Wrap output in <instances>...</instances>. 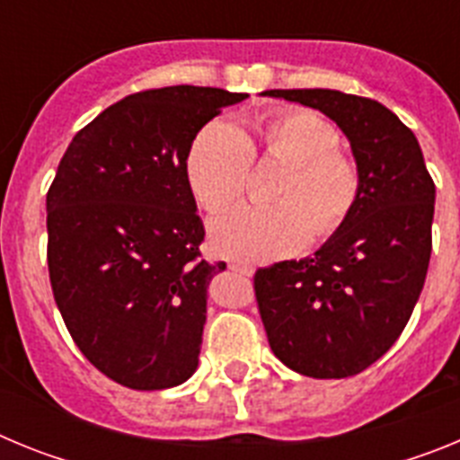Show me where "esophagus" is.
<instances>
[{
    "instance_id": "esophagus-1",
    "label": "esophagus",
    "mask_w": 460,
    "mask_h": 460,
    "mask_svg": "<svg viewBox=\"0 0 460 460\" xmlns=\"http://www.w3.org/2000/svg\"><path fill=\"white\" fill-rule=\"evenodd\" d=\"M230 271H234V274H242V276H253V267L251 265H242V262H230Z\"/></svg>"
}]
</instances>
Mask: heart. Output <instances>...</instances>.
<instances>
[{"instance_id": "obj_1", "label": "heart", "mask_w": 460, "mask_h": 460, "mask_svg": "<svg viewBox=\"0 0 460 460\" xmlns=\"http://www.w3.org/2000/svg\"><path fill=\"white\" fill-rule=\"evenodd\" d=\"M265 156L290 161L274 205L239 207L209 226L214 251L237 260H276L327 239L350 217L359 172L339 149L341 133L323 115L304 108L276 110L253 126ZM255 145L227 121H211L195 136L186 180L195 202L209 214L239 202L251 180Z\"/></svg>"}]
</instances>
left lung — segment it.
<instances>
[{"label": "left lung", "mask_w": 460, "mask_h": 460, "mask_svg": "<svg viewBox=\"0 0 460 460\" xmlns=\"http://www.w3.org/2000/svg\"><path fill=\"white\" fill-rule=\"evenodd\" d=\"M320 110L348 137L359 172L350 217L313 258L255 274L271 352L308 377H350L396 343L424 288L436 184L420 142L382 103L336 89H270Z\"/></svg>", "instance_id": "obj_1"}]
</instances>
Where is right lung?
<instances>
[{
    "mask_svg": "<svg viewBox=\"0 0 460 460\" xmlns=\"http://www.w3.org/2000/svg\"><path fill=\"white\" fill-rule=\"evenodd\" d=\"M249 93L149 89L117 101L68 145L46 198L52 295L73 341L110 380L154 392L198 368L205 227L186 180L202 126Z\"/></svg>",
    "mask_w": 460,
    "mask_h": 460,
    "instance_id": "add662e5",
    "label": "right lung"
}]
</instances>
